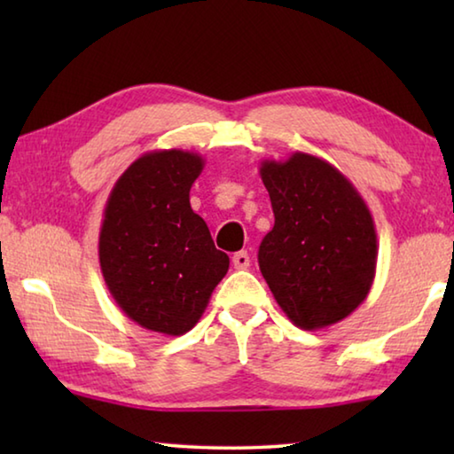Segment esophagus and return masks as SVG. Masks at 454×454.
<instances>
[{
    "instance_id": "esophagus-1",
    "label": "esophagus",
    "mask_w": 454,
    "mask_h": 454,
    "mask_svg": "<svg viewBox=\"0 0 454 454\" xmlns=\"http://www.w3.org/2000/svg\"><path fill=\"white\" fill-rule=\"evenodd\" d=\"M232 264H234L236 270H246V268L250 266V256H248V252H246V250L236 252V254L232 256Z\"/></svg>"
}]
</instances>
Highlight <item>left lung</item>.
<instances>
[{"label": "left lung", "mask_w": 454, "mask_h": 454, "mask_svg": "<svg viewBox=\"0 0 454 454\" xmlns=\"http://www.w3.org/2000/svg\"><path fill=\"white\" fill-rule=\"evenodd\" d=\"M274 228L258 264L282 312L302 330L333 326L366 301L376 274L372 214L338 168L312 153L262 160Z\"/></svg>", "instance_id": "obj_1"}]
</instances>
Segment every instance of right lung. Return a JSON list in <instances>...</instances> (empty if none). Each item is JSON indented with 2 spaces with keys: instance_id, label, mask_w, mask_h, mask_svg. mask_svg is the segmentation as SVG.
<instances>
[{
  "instance_id": "1",
  "label": "right lung",
  "mask_w": 454,
  "mask_h": 454,
  "mask_svg": "<svg viewBox=\"0 0 454 454\" xmlns=\"http://www.w3.org/2000/svg\"><path fill=\"white\" fill-rule=\"evenodd\" d=\"M202 170L196 152L152 150L107 196L98 244L104 282L121 312L152 333L194 328L228 272V254L190 206Z\"/></svg>"
}]
</instances>
